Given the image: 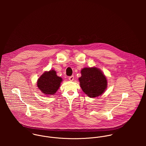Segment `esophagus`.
<instances>
[{"mask_svg":"<svg viewBox=\"0 0 146 146\" xmlns=\"http://www.w3.org/2000/svg\"><path fill=\"white\" fill-rule=\"evenodd\" d=\"M74 76H71L68 78V79L70 81H73L74 80Z\"/></svg>","mask_w":146,"mask_h":146,"instance_id":"obj_1","label":"esophagus"}]
</instances>
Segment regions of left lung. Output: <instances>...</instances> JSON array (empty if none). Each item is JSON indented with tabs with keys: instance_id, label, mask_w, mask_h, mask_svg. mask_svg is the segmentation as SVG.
<instances>
[{
	"instance_id": "1",
	"label": "left lung",
	"mask_w": 146,
	"mask_h": 146,
	"mask_svg": "<svg viewBox=\"0 0 146 146\" xmlns=\"http://www.w3.org/2000/svg\"><path fill=\"white\" fill-rule=\"evenodd\" d=\"M79 78L80 85L84 92L89 97L94 98L104 93L107 87L106 77L97 67H85L81 71Z\"/></svg>"
}]
</instances>
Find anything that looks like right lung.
<instances>
[{
    "label": "right lung",
    "mask_w": 146,
    "mask_h": 146,
    "mask_svg": "<svg viewBox=\"0 0 146 146\" xmlns=\"http://www.w3.org/2000/svg\"><path fill=\"white\" fill-rule=\"evenodd\" d=\"M62 79L56 74L54 70L44 72L38 79L37 85L42 93L45 96L53 95L60 86Z\"/></svg>",
    "instance_id": "right-lung-1"
}]
</instances>
